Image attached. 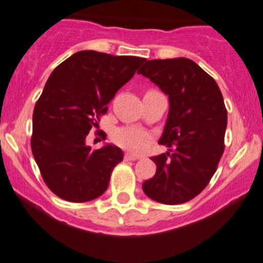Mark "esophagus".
Instances as JSON below:
<instances>
[{"label":"esophagus","mask_w":263,"mask_h":263,"mask_svg":"<svg viewBox=\"0 0 263 263\" xmlns=\"http://www.w3.org/2000/svg\"><path fill=\"white\" fill-rule=\"evenodd\" d=\"M140 159V156H137V155H132V154H124V160L126 161H135V160Z\"/></svg>","instance_id":"1"}]
</instances>
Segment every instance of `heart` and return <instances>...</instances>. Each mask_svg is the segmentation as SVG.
Masks as SVG:
<instances>
[{"label": "heart", "instance_id": "heart-1", "mask_svg": "<svg viewBox=\"0 0 263 263\" xmlns=\"http://www.w3.org/2000/svg\"><path fill=\"white\" fill-rule=\"evenodd\" d=\"M112 140L120 147L134 154L143 153L148 147L151 134L137 127H120L112 134Z\"/></svg>", "mask_w": 263, "mask_h": 263}]
</instances>
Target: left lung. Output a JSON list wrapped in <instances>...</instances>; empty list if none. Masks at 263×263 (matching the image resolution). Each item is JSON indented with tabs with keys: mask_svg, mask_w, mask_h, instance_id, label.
<instances>
[{
	"mask_svg": "<svg viewBox=\"0 0 263 263\" xmlns=\"http://www.w3.org/2000/svg\"><path fill=\"white\" fill-rule=\"evenodd\" d=\"M168 96L160 145L166 154L153 156L156 174L143 182L148 198L175 205L192 200L211 181L224 151L227 109L214 79L186 58L143 60L137 71Z\"/></svg>",
	"mask_w": 263,
	"mask_h": 263,
	"instance_id": "8db88e82",
	"label": "left lung"
}]
</instances>
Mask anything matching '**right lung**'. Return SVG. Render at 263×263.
Returning a JSON list of instances; mask_svg holds the SVG:
<instances>
[{
	"mask_svg": "<svg viewBox=\"0 0 263 263\" xmlns=\"http://www.w3.org/2000/svg\"><path fill=\"white\" fill-rule=\"evenodd\" d=\"M143 60L83 50L58 65L49 77L32 115L31 150L55 195L84 203L107 190L123 153L113 145L92 151L85 139Z\"/></svg>",
	"mask_w": 263,
	"mask_h": 263,
	"instance_id": "1",
	"label": "right lung"
}]
</instances>
